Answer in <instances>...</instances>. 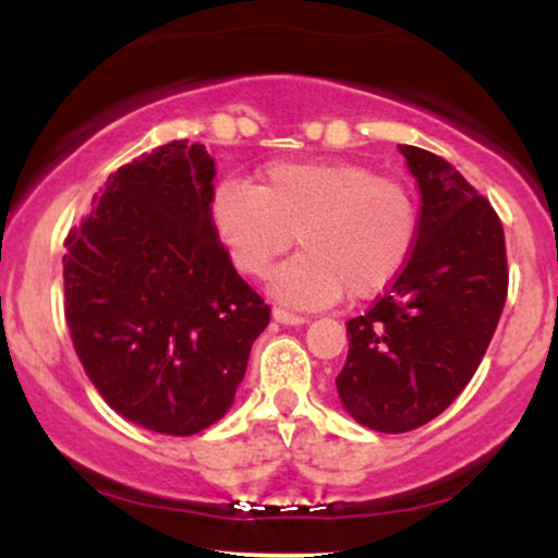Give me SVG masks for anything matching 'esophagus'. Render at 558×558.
<instances>
[{
    "label": "esophagus",
    "instance_id": "obj_1",
    "mask_svg": "<svg viewBox=\"0 0 558 558\" xmlns=\"http://www.w3.org/2000/svg\"><path fill=\"white\" fill-rule=\"evenodd\" d=\"M272 319L280 325H304L306 323L304 317L291 315V312H286V310H272Z\"/></svg>",
    "mask_w": 558,
    "mask_h": 558
}]
</instances>
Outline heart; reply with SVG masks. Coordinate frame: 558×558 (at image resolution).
Listing matches in <instances>:
<instances>
[{
  "label": "heart",
  "mask_w": 558,
  "mask_h": 558,
  "mask_svg": "<svg viewBox=\"0 0 558 558\" xmlns=\"http://www.w3.org/2000/svg\"><path fill=\"white\" fill-rule=\"evenodd\" d=\"M233 267L262 278L299 235L304 254L272 272L270 293L317 310L343 296L373 299L399 278L417 241V202L396 178L345 159L272 162L259 185L226 181L209 204Z\"/></svg>",
  "instance_id": "1"
}]
</instances>
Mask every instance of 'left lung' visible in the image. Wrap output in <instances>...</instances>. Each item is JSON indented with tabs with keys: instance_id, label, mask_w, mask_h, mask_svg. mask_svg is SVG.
I'll return each instance as SVG.
<instances>
[{
	"instance_id": "obj_1",
	"label": "left lung",
	"mask_w": 558,
	"mask_h": 558,
	"mask_svg": "<svg viewBox=\"0 0 558 558\" xmlns=\"http://www.w3.org/2000/svg\"><path fill=\"white\" fill-rule=\"evenodd\" d=\"M420 189L412 257L369 312L345 323L338 399L360 425L407 433L438 417L483 362L506 304L498 215L446 159L401 144Z\"/></svg>"
}]
</instances>
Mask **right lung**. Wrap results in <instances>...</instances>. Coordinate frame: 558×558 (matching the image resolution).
I'll list each match as a JSON object with an SVG mask.
<instances>
[{
    "instance_id": "obj_1",
    "label": "right lung",
    "mask_w": 558,
    "mask_h": 558,
    "mask_svg": "<svg viewBox=\"0 0 558 558\" xmlns=\"http://www.w3.org/2000/svg\"><path fill=\"white\" fill-rule=\"evenodd\" d=\"M215 159L170 141L107 178L65 241V317L88 380L120 417L194 435L226 417L270 306L209 217Z\"/></svg>"
}]
</instances>
